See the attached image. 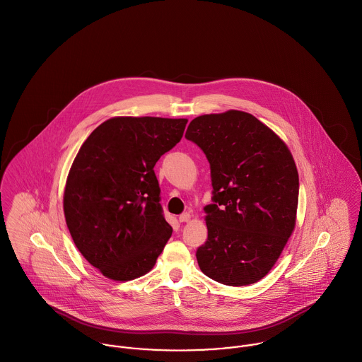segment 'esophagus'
I'll use <instances>...</instances> for the list:
<instances>
[{"label":"esophagus","mask_w":362,"mask_h":362,"mask_svg":"<svg viewBox=\"0 0 362 362\" xmlns=\"http://www.w3.org/2000/svg\"><path fill=\"white\" fill-rule=\"evenodd\" d=\"M189 219H190V214H189V213H183V214L179 216V221H180V222H187Z\"/></svg>","instance_id":"obj_1"}]
</instances>
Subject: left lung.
I'll use <instances>...</instances> for the list:
<instances>
[{
    "label": "left lung",
    "mask_w": 362,
    "mask_h": 362,
    "mask_svg": "<svg viewBox=\"0 0 362 362\" xmlns=\"http://www.w3.org/2000/svg\"><path fill=\"white\" fill-rule=\"evenodd\" d=\"M185 137L200 146L211 170L209 238L196 252L199 266L225 286L255 284L272 270L295 226L293 158L274 132L239 110L199 116Z\"/></svg>",
    "instance_id": "left-lung-1"
}]
</instances>
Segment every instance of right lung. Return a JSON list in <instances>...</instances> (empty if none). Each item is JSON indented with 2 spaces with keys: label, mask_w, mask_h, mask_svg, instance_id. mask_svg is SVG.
Returning a JSON list of instances; mask_svg holds the SVG:
<instances>
[{
  "label": "right lung",
  "mask_w": 362,
  "mask_h": 362,
  "mask_svg": "<svg viewBox=\"0 0 362 362\" xmlns=\"http://www.w3.org/2000/svg\"><path fill=\"white\" fill-rule=\"evenodd\" d=\"M186 119L115 117L79 148L64 192L74 243L116 281L146 274L172 235L163 217L158 159L177 144Z\"/></svg>",
  "instance_id": "obj_1"
}]
</instances>
